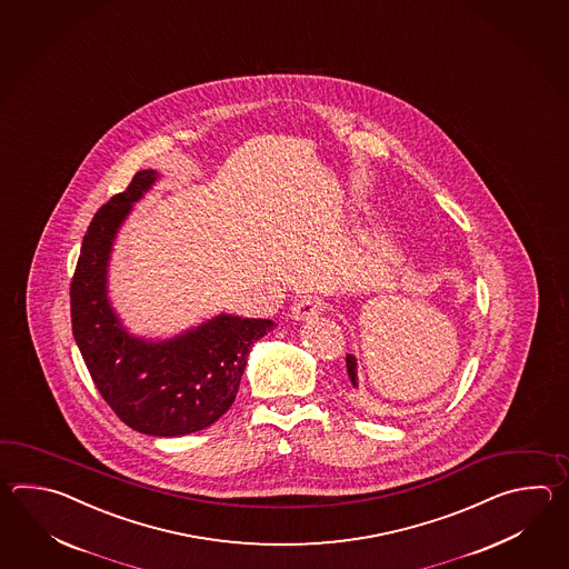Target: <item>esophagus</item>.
Instances as JSON below:
<instances>
[{
    "mask_svg": "<svg viewBox=\"0 0 569 569\" xmlns=\"http://www.w3.org/2000/svg\"><path fill=\"white\" fill-rule=\"evenodd\" d=\"M321 311H323V305H321V301L311 299V297H305V299H299V301L292 302L290 317H292L295 321H309V319H313V317H317Z\"/></svg>",
    "mask_w": 569,
    "mask_h": 569,
    "instance_id": "34e87169",
    "label": "esophagus"
}]
</instances>
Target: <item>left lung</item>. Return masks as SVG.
<instances>
[{
    "mask_svg": "<svg viewBox=\"0 0 569 569\" xmlns=\"http://www.w3.org/2000/svg\"><path fill=\"white\" fill-rule=\"evenodd\" d=\"M346 372H348V378H350L351 387H360V382H358V360H356L353 353L346 356Z\"/></svg>",
    "mask_w": 569,
    "mask_h": 569,
    "instance_id": "left-lung-1",
    "label": "left lung"
}]
</instances>
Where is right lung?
I'll use <instances>...</instances> for the list:
<instances>
[{
  "label": "right lung",
  "mask_w": 569,
  "mask_h": 569,
  "mask_svg": "<svg viewBox=\"0 0 569 569\" xmlns=\"http://www.w3.org/2000/svg\"><path fill=\"white\" fill-rule=\"evenodd\" d=\"M160 172L140 170L87 228L71 284L77 348L101 397L133 431L179 437L216 423L236 400L248 353L274 321L218 313L169 338L136 336L109 299L113 243Z\"/></svg>",
  "instance_id": "right-lung-1"
}]
</instances>
